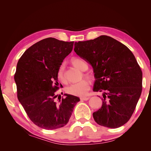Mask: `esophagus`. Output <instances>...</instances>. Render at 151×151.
Wrapping results in <instances>:
<instances>
[{
  "label": "esophagus",
  "instance_id": "34e87169",
  "mask_svg": "<svg viewBox=\"0 0 151 151\" xmlns=\"http://www.w3.org/2000/svg\"><path fill=\"white\" fill-rule=\"evenodd\" d=\"M89 98V97H81L80 99L81 101H87V100H88Z\"/></svg>",
  "mask_w": 151,
  "mask_h": 151
}]
</instances>
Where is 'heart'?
Masks as SVG:
<instances>
[{
	"label": "heart",
	"instance_id": "b5f03b06",
	"mask_svg": "<svg viewBox=\"0 0 151 151\" xmlns=\"http://www.w3.org/2000/svg\"><path fill=\"white\" fill-rule=\"evenodd\" d=\"M72 63L74 66L77 67L79 69L84 71L88 69V66L85 61L79 58H74L72 60ZM58 78L62 82H65L66 79L65 76V64L62 63L59 66L57 70ZM90 88L89 83L88 80L83 79L78 83L72 84L67 87L66 92L71 95L76 96H84L88 93Z\"/></svg>",
	"mask_w": 151,
	"mask_h": 151
}]
</instances>
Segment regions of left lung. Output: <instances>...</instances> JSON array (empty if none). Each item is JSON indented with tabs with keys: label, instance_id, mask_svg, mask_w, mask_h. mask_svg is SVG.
<instances>
[{
	"label": "left lung",
	"instance_id": "obj_1",
	"mask_svg": "<svg viewBox=\"0 0 151 151\" xmlns=\"http://www.w3.org/2000/svg\"><path fill=\"white\" fill-rule=\"evenodd\" d=\"M77 55L92 65L93 91L102 92V106L93 113L98 124L116 129L130 120L142 89V72L125 45L106 35L75 42Z\"/></svg>",
	"mask_w": 151,
	"mask_h": 151
}]
</instances>
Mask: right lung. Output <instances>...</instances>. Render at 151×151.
<instances>
[{
  "instance_id": "1",
  "label": "right lung",
  "mask_w": 151,
  "mask_h": 151,
  "mask_svg": "<svg viewBox=\"0 0 151 151\" xmlns=\"http://www.w3.org/2000/svg\"><path fill=\"white\" fill-rule=\"evenodd\" d=\"M73 46L74 42L45 38L27 49L17 62L14 81L18 100L29 119L42 129L64 127L80 101L67 94L58 101L55 94L59 88L58 68Z\"/></svg>"
}]
</instances>
